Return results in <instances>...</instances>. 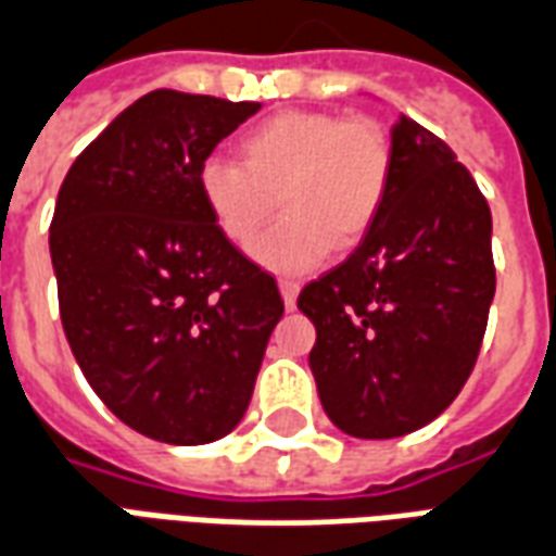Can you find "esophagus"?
Returning <instances> with one entry per match:
<instances>
[{"label":"esophagus","instance_id":"1","mask_svg":"<svg viewBox=\"0 0 556 556\" xmlns=\"http://www.w3.org/2000/svg\"><path fill=\"white\" fill-rule=\"evenodd\" d=\"M298 291H301V282H298V279H279V294H282V303H286V309H294Z\"/></svg>","mask_w":556,"mask_h":556}]
</instances>
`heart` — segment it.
Listing matches in <instances>:
<instances>
[{"instance_id":"obj_1","label":"heart","mask_w":556,"mask_h":556,"mask_svg":"<svg viewBox=\"0 0 556 556\" xmlns=\"http://www.w3.org/2000/svg\"><path fill=\"white\" fill-rule=\"evenodd\" d=\"M393 181V146L372 118L286 110L241 139V163L207 157L195 187L207 217L231 243H247L274 214L282 219L250 255L274 274H306L327 253L369 235Z\"/></svg>"}]
</instances>
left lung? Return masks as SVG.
Wrapping results in <instances>:
<instances>
[{
  "mask_svg": "<svg viewBox=\"0 0 556 556\" xmlns=\"http://www.w3.org/2000/svg\"><path fill=\"white\" fill-rule=\"evenodd\" d=\"M393 181L361 247L298 298L309 369L339 431L402 438L465 387L494 301L491 211L453 148L408 115L390 130Z\"/></svg>",
  "mask_w": 556,
  "mask_h": 556,
  "instance_id": "left-lung-1",
  "label": "left lung"
}]
</instances>
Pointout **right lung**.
Returning <instances> with one entry per match:
<instances>
[{"instance_id": "obj_1", "label": "right lung", "mask_w": 556, "mask_h": 556, "mask_svg": "<svg viewBox=\"0 0 556 556\" xmlns=\"http://www.w3.org/2000/svg\"><path fill=\"white\" fill-rule=\"evenodd\" d=\"M262 103L157 89L115 115L67 169L50 258L67 345L125 426L175 446L247 414L277 282L207 217L199 166Z\"/></svg>"}]
</instances>
